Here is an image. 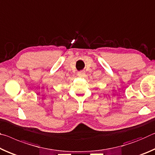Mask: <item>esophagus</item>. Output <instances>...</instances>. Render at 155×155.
I'll use <instances>...</instances> for the list:
<instances>
[{
    "label": "esophagus",
    "instance_id": "esophagus-1",
    "mask_svg": "<svg viewBox=\"0 0 155 155\" xmlns=\"http://www.w3.org/2000/svg\"><path fill=\"white\" fill-rule=\"evenodd\" d=\"M84 75H85V72L84 71H80L78 73V75L80 76V77H83Z\"/></svg>",
    "mask_w": 155,
    "mask_h": 155
}]
</instances>
